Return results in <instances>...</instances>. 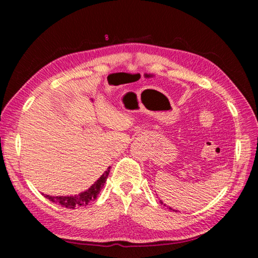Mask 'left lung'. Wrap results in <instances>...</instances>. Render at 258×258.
I'll use <instances>...</instances> for the list:
<instances>
[{"instance_id": "left-lung-1", "label": "left lung", "mask_w": 258, "mask_h": 258, "mask_svg": "<svg viewBox=\"0 0 258 258\" xmlns=\"http://www.w3.org/2000/svg\"><path fill=\"white\" fill-rule=\"evenodd\" d=\"M160 203H161V200H160ZM161 204H163V203H161ZM169 209H172V208H171V207H169ZM172 211H174V209H172ZM175 212H176V211H175Z\"/></svg>"}]
</instances>
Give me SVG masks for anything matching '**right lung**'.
<instances>
[{
	"mask_svg": "<svg viewBox=\"0 0 258 258\" xmlns=\"http://www.w3.org/2000/svg\"><path fill=\"white\" fill-rule=\"evenodd\" d=\"M110 172V167H108L106 172L102 174V176H100L99 180L91 185L89 189L84 192H81L80 195L75 196H49L45 195V198L51 200L52 203L61 205L62 207L75 209L78 207H84L87 204L93 202L97 199L99 192L101 191L102 186L107 181V177Z\"/></svg>",
	"mask_w": 258,
	"mask_h": 258,
	"instance_id": "obj_1",
	"label": "right lung"
}]
</instances>
